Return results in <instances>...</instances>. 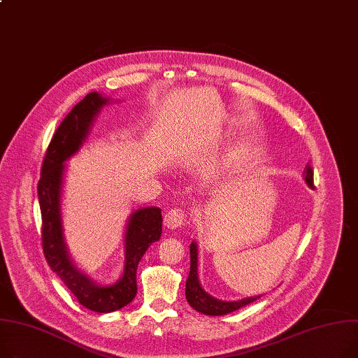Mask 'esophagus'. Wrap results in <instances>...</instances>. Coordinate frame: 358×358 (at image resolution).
<instances>
[{
  "label": "esophagus",
  "instance_id": "obj_1",
  "mask_svg": "<svg viewBox=\"0 0 358 358\" xmlns=\"http://www.w3.org/2000/svg\"><path fill=\"white\" fill-rule=\"evenodd\" d=\"M164 224L169 227V229H171V230L182 227L185 224V213L182 210H180V208L170 210L169 213L165 214Z\"/></svg>",
  "mask_w": 358,
  "mask_h": 358
}]
</instances>
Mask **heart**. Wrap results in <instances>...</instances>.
Wrapping results in <instances>:
<instances>
[{
  "label": "heart",
  "instance_id": "obj_1",
  "mask_svg": "<svg viewBox=\"0 0 358 358\" xmlns=\"http://www.w3.org/2000/svg\"><path fill=\"white\" fill-rule=\"evenodd\" d=\"M231 161H233V159H229V162H227V165H229V164H231Z\"/></svg>",
  "mask_w": 358,
  "mask_h": 358
}]
</instances>
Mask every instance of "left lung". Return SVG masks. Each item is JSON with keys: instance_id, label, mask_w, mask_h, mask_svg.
Here are the masks:
<instances>
[{"instance_id": "obj_1", "label": "left lung", "mask_w": 358, "mask_h": 358, "mask_svg": "<svg viewBox=\"0 0 358 358\" xmlns=\"http://www.w3.org/2000/svg\"><path fill=\"white\" fill-rule=\"evenodd\" d=\"M305 181L306 184L314 188V171L311 165H306L305 170ZM189 260H192V265H189V275L185 282V298L188 303L192 305L196 311L206 314V315H226L230 314L236 309H239L242 306H246L255 301H257L260 296H250L245 298L241 301H233V302H226V301H219L216 298L210 296L208 294L204 292L201 288V285L199 282L197 276V245L193 242L189 245Z\"/></svg>"}]
</instances>
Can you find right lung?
I'll return each mask as SVG.
<instances>
[{"label": "right lung", "instance_id": "add662e5", "mask_svg": "<svg viewBox=\"0 0 358 358\" xmlns=\"http://www.w3.org/2000/svg\"><path fill=\"white\" fill-rule=\"evenodd\" d=\"M106 102L99 93L92 92L67 113L47 147L41 165V177L37 184L41 210V243L47 264L80 305L101 314L117 311L135 298L139 260L151 243L159 241L162 231V217L158 207L141 208L132 214L125 234L127 257L124 276L112 287H102L92 282L69 260L60 222L63 162L79 150L94 115Z\"/></svg>", "mask_w": 358, "mask_h": 358}]
</instances>
